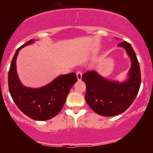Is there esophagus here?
<instances>
[{"instance_id": "obj_1", "label": "esophagus", "mask_w": 153, "mask_h": 153, "mask_svg": "<svg viewBox=\"0 0 153 153\" xmlns=\"http://www.w3.org/2000/svg\"><path fill=\"white\" fill-rule=\"evenodd\" d=\"M76 77H77L78 81H80L82 79V73L80 71H77L76 72Z\"/></svg>"}]
</instances>
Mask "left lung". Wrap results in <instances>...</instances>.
<instances>
[{
	"instance_id": "obj_1",
	"label": "left lung",
	"mask_w": 153,
	"mask_h": 153,
	"mask_svg": "<svg viewBox=\"0 0 153 153\" xmlns=\"http://www.w3.org/2000/svg\"><path fill=\"white\" fill-rule=\"evenodd\" d=\"M118 47L125 49L131 60V67L125 81L109 80L94 70L87 71L82 77L86 86V102L96 113L104 117H113L125 112L136 99L141 84L140 64L132 46L124 41Z\"/></svg>"
}]
</instances>
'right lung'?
Returning <instances> with one entry per match:
<instances>
[{"mask_svg":"<svg viewBox=\"0 0 153 153\" xmlns=\"http://www.w3.org/2000/svg\"><path fill=\"white\" fill-rule=\"evenodd\" d=\"M33 42L32 39L16 51L8 73V86L13 102L23 113L32 120L44 121L60 113L77 78L76 74L70 73L59 76L40 88L24 86L17 75L16 60L20 50Z\"/></svg>","mask_w":153,"mask_h":153,"instance_id":"1","label":"right lung"}]
</instances>
